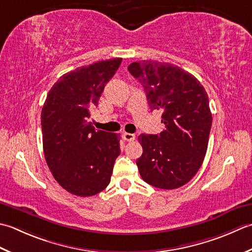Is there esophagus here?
<instances>
[{
    "mask_svg": "<svg viewBox=\"0 0 252 252\" xmlns=\"http://www.w3.org/2000/svg\"><path fill=\"white\" fill-rule=\"evenodd\" d=\"M122 137L125 141H133V140H135V138H136L133 133H129V132H124L122 135Z\"/></svg>",
    "mask_w": 252,
    "mask_h": 252,
    "instance_id": "obj_1",
    "label": "esophagus"
}]
</instances>
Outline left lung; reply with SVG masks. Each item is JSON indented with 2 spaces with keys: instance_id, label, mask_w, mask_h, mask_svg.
I'll return each instance as SVG.
<instances>
[{
  "instance_id": "8db88e82",
  "label": "left lung",
  "mask_w": 252,
  "mask_h": 252,
  "mask_svg": "<svg viewBox=\"0 0 252 252\" xmlns=\"http://www.w3.org/2000/svg\"><path fill=\"white\" fill-rule=\"evenodd\" d=\"M129 73L142 85L151 111H162L165 129L138 137L142 156L136 161L147 184L176 189L196 175L207 153L212 114L207 91L193 75L176 65L133 62Z\"/></svg>"
}]
</instances>
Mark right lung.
<instances>
[{"instance_id":"obj_1","label":"right lung","mask_w":252,"mask_h":252,"mask_svg":"<svg viewBox=\"0 0 252 252\" xmlns=\"http://www.w3.org/2000/svg\"><path fill=\"white\" fill-rule=\"evenodd\" d=\"M122 59L100 61L60 77L41 112L43 152L55 181L79 197L99 193L111 182L120 135L95 130L90 113Z\"/></svg>"}]
</instances>
